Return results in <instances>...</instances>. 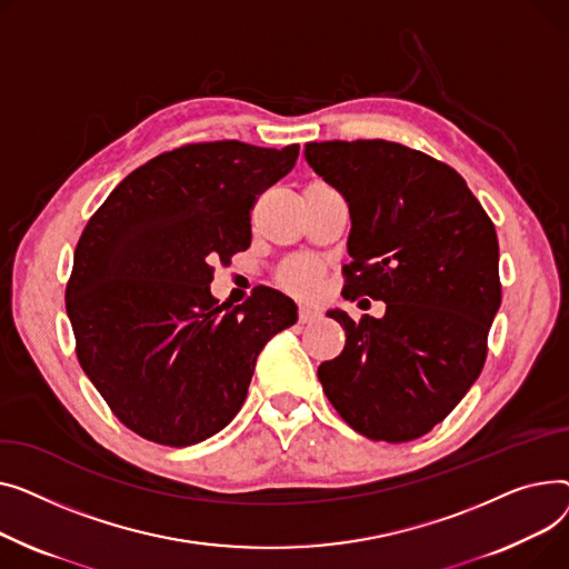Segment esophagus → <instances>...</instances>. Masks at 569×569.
<instances>
[{
  "label": "esophagus",
  "instance_id": "esophagus-1",
  "mask_svg": "<svg viewBox=\"0 0 569 569\" xmlns=\"http://www.w3.org/2000/svg\"><path fill=\"white\" fill-rule=\"evenodd\" d=\"M319 317H321L319 310H312V308H308V306L298 308V321H300V323H310V321H315V319H319Z\"/></svg>",
  "mask_w": 569,
  "mask_h": 569
}]
</instances>
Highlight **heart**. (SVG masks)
I'll return each mask as SVG.
<instances>
[{"label": "heart", "mask_w": 569, "mask_h": 569, "mask_svg": "<svg viewBox=\"0 0 569 569\" xmlns=\"http://www.w3.org/2000/svg\"><path fill=\"white\" fill-rule=\"evenodd\" d=\"M278 284L293 296H312L321 284V266L312 259H293L278 273Z\"/></svg>", "instance_id": "heart-1"}]
</instances>
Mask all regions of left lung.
I'll return each instance as SVG.
<instances>
[{
  "label": "left lung",
  "mask_w": 569,
  "mask_h": 569,
  "mask_svg": "<svg viewBox=\"0 0 569 569\" xmlns=\"http://www.w3.org/2000/svg\"><path fill=\"white\" fill-rule=\"evenodd\" d=\"M306 160L349 204L342 293L386 303L381 319L328 312L347 345L319 381L362 437L413 441L482 372L500 306L493 222L450 164L399 142H310Z\"/></svg>",
  "instance_id": "8db88e82"
}]
</instances>
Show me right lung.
Masks as SVG:
<instances>
[{
  "label": "right lung",
  "instance_id": "1",
  "mask_svg": "<svg viewBox=\"0 0 569 569\" xmlns=\"http://www.w3.org/2000/svg\"><path fill=\"white\" fill-rule=\"evenodd\" d=\"M296 158L298 144H186L130 172L89 218L66 312L84 375L142 439L183 448L227 427L259 351L296 323L276 289L227 312L209 289L213 263L250 248V211Z\"/></svg>",
  "mask_w": 569,
  "mask_h": 569
}]
</instances>
